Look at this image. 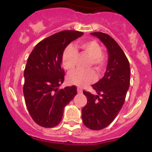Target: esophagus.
<instances>
[{
    "mask_svg": "<svg viewBox=\"0 0 152 152\" xmlns=\"http://www.w3.org/2000/svg\"><path fill=\"white\" fill-rule=\"evenodd\" d=\"M77 92H78V94H82L83 91H82L80 88H77Z\"/></svg>",
    "mask_w": 152,
    "mask_h": 152,
    "instance_id": "34e87169",
    "label": "esophagus"
}]
</instances>
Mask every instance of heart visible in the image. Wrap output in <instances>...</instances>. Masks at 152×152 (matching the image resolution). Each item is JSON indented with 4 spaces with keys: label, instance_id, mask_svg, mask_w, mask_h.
<instances>
[{
    "label": "heart",
    "instance_id": "b5f03b06",
    "mask_svg": "<svg viewBox=\"0 0 152 152\" xmlns=\"http://www.w3.org/2000/svg\"><path fill=\"white\" fill-rule=\"evenodd\" d=\"M79 47L91 59L93 64L99 73H101L105 64V57L102 54V50L100 45L95 41H88L81 43ZM77 51L72 45L66 47L62 54L61 62L63 67L67 71H71L75 67ZM96 74L91 69L81 70L76 69L68 75L67 80L69 83L79 87H83L95 81Z\"/></svg>",
    "mask_w": 152,
    "mask_h": 152
}]
</instances>
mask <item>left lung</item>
I'll use <instances>...</instances> for the list:
<instances>
[{
	"label": "left lung",
	"mask_w": 152,
	"mask_h": 152,
	"mask_svg": "<svg viewBox=\"0 0 152 152\" xmlns=\"http://www.w3.org/2000/svg\"><path fill=\"white\" fill-rule=\"evenodd\" d=\"M106 46L108 64L104 77L92 87L97 95L83 91L87 104L81 110L82 120L86 127L101 130L108 126L117 116L129 88L130 66L118 43L108 34L91 33Z\"/></svg>",
	"instance_id": "8db88e82"
}]
</instances>
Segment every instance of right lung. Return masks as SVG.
Returning a JSON list of instances; mask_svg holds the SVG:
<instances>
[{
	"label": "right lung",
	"instance_id": "add662e5",
	"mask_svg": "<svg viewBox=\"0 0 152 152\" xmlns=\"http://www.w3.org/2000/svg\"><path fill=\"white\" fill-rule=\"evenodd\" d=\"M64 31L42 40L32 50L24 71L23 95L26 107L39 126L51 128L61 121L64 108L77 94L75 86L58 87L64 81L62 54L71 41L83 36Z\"/></svg>",
	"mask_w": 152,
	"mask_h": 152
}]
</instances>
